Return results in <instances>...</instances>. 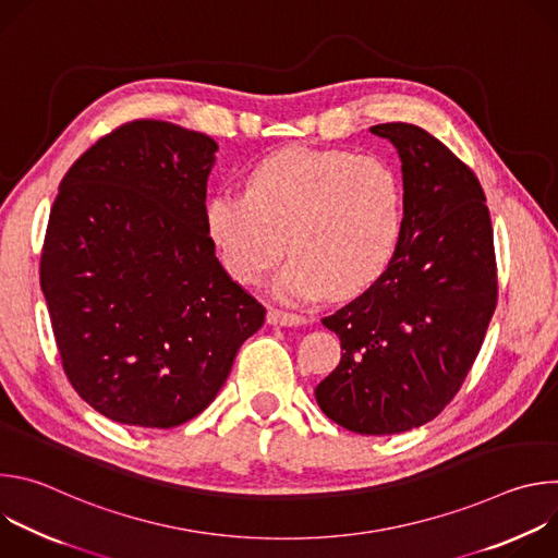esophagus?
I'll use <instances>...</instances> for the list:
<instances>
[{
    "label": "esophagus",
    "mask_w": 558,
    "mask_h": 558,
    "mask_svg": "<svg viewBox=\"0 0 558 558\" xmlns=\"http://www.w3.org/2000/svg\"><path fill=\"white\" fill-rule=\"evenodd\" d=\"M267 323L274 327H302V325H306V317L298 315V313L280 311V308H269Z\"/></svg>",
    "instance_id": "obj_1"
}]
</instances>
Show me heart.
<instances>
[{
	"label": "heart",
	"instance_id": "1",
	"mask_svg": "<svg viewBox=\"0 0 558 558\" xmlns=\"http://www.w3.org/2000/svg\"><path fill=\"white\" fill-rule=\"evenodd\" d=\"M207 233L227 274L256 284L287 252L276 282L289 302L351 298L388 267L404 225L400 174L377 156L287 147L258 161L245 192L209 198Z\"/></svg>",
	"mask_w": 558,
	"mask_h": 558
}]
</instances>
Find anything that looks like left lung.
<instances>
[{
  "instance_id": "left-lung-1",
  "label": "left lung",
  "mask_w": 558,
  "mask_h": 558,
  "mask_svg": "<svg viewBox=\"0 0 558 558\" xmlns=\"http://www.w3.org/2000/svg\"><path fill=\"white\" fill-rule=\"evenodd\" d=\"M371 132L400 154L402 235L388 269L323 317L342 357L315 400L347 430L395 435L435 420L461 388L497 306V263L472 170L417 125Z\"/></svg>"
}]
</instances>
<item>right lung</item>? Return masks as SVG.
Instances as JSON below:
<instances>
[{
  "instance_id": "1",
  "label": "right lung",
  "mask_w": 558,
  "mask_h": 558,
  "mask_svg": "<svg viewBox=\"0 0 558 558\" xmlns=\"http://www.w3.org/2000/svg\"><path fill=\"white\" fill-rule=\"evenodd\" d=\"M216 149L207 134L138 119L99 138L59 185L41 291L70 384L112 422H190L265 325L207 233Z\"/></svg>"
}]
</instances>
